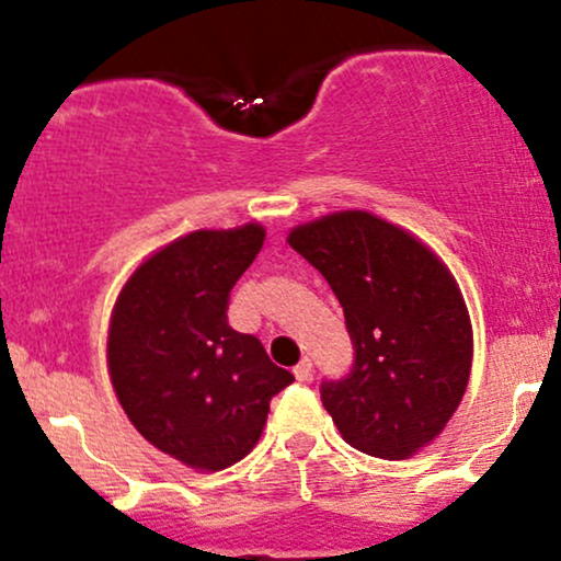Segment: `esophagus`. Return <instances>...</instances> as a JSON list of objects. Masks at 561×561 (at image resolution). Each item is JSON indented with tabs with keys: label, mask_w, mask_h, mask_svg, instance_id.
Here are the masks:
<instances>
[{
	"label": "esophagus",
	"mask_w": 561,
	"mask_h": 561,
	"mask_svg": "<svg viewBox=\"0 0 561 561\" xmlns=\"http://www.w3.org/2000/svg\"><path fill=\"white\" fill-rule=\"evenodd\" d=\"M311 371H313L311 358H302V362L293 369V375H295V379H300V382H306V379H311Z\"/></svg>",
	"instance_id": "esophagus-1"
}]
</instances>
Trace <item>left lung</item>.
Segmentation results:
<instances>
[{
	"label": "left lung",
	"mask_w": 561,
	"mask_h": 561,
	"mask_svg": "<svg viewBox=\"0 0 561 561\" xmlns=\"http://www.w3.org/2000/svg\"><path fill=\"white\" fill-rule=\"evenodd\" d=\"M343 306L356 364L321 385L353 448L401 461L446 430L472 371V321L459 282L420 237L369 210H337L287 234Z\"/></svg>",
	"instance_id": "obj_1"
}]
</instances>
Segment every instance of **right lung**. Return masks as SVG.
I'll list each match as a JSON object with an SVG mask.
<instances>
[{
	"label": "right lung",
	"mask_w": 561,
	"mask_h": 561,
	"mask_svg": "<svg viewBox=\"0 0 561 561\" xmlns=\"http://www.w3.org/2000/svg\"><path fill=\"white\" fill-rule=\"evenodd\" d=\"M266 229H197L134 268L107 324V375L137 433L195 472L244 459L268 401L293 382L253 334L227 321L229 293Z\"/></svg>",
	"instance_id": "add662e5"
}]
</instances>
